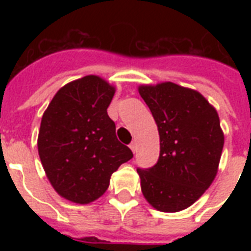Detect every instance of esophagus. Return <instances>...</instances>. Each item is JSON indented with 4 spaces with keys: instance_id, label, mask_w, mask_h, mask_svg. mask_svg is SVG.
I'll list each match as a JSON object with an SVG mask.
<instances>
[{
    "instance_id": "34e87169",
    "label": "esophagus",
    "mask_w": 251,
    "mask_h": 251,
    "mask_svg": "<svg viewBox=\"0 0 251 251\" xmlns=\"http://www.w3.org/2000/svg\"><path fill=\"white\" fill-rule=\"evenodd\" d=\"M129 147H130V150H131V151L135 153V151H137V143H135V142H131Z\"/></svg>"
}]
</instances>
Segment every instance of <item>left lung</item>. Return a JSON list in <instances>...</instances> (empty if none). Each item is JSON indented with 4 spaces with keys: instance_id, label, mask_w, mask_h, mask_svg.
<instances>
[{
    "instance_id": "8db88e82",
    "label": "left lung",
    "mask_w": 251,
    "mask_h": 251,
    "mask_svg": "<svg viewBox=\"0 0 251 251\" xmlns=\"http://www.w3.org/2000/svg\"><path fill=\"white\" fill-rule=\"evenodd\" d=\"M160 137L153 167L137 168L147 202L163 212L185 210L202 197L218 172L224 135L215 108L190 88L165 82L141 86Z\"/></svg>"
}]
</instances>
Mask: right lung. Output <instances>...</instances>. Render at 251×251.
Returning a JSON list of instances; mask_svg holds the SVG:
<instances>
[{"instance_id":"obj_1","label":"right lung","mask_w":251,"mask_h":251,"mask_svg":"<svg viewBox=\"0 0 251 251\" xmlns=\"http://www.w3.org/2000/svg\"><path fill=\"white\" fill-rule=\"evenodd\" d=\"M114 87L87 75L61 88L41 118L37 149L54 190L74 203L94 202L110 176L133 157L108 116Z\"/></svg>"}]
</instances>
